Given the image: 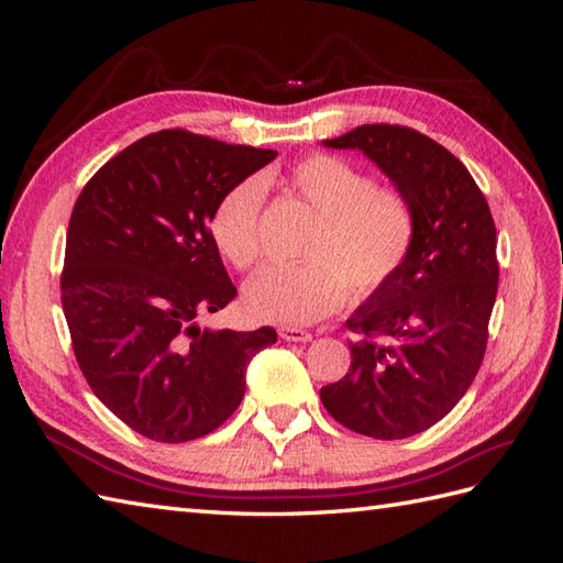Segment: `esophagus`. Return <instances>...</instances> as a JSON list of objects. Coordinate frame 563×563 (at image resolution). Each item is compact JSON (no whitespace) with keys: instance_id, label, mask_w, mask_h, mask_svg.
<instances>
[{"instance_id":"esophagus-1","label":"esophagus","mask_w":563,"mask_h":563,"mask_svg":"<svg viewBox=\"0 0 563 563\" xmlns=\"http://www.w3.org/2000/svg\"><path fill=\"white\" fill-rule=\"evenodd\" d=\"M279 338H284L286 343H310V340H312V333H308V331H300V329H288V327H282V329H279Z\"/></svg>"}]
</instances>
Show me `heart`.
<instances>
[{
	"instance_id": "1",
	"label": "heart",
	"mask_w": 563,
	"mask_h": 563,
	"mask_svg": "<svg viewBox=\"0 0 563 563\" xmlns=\"http://www.w3.org/2000/svg\"><path fill=\"white\" fill-rule=\"evenodd\" d=\"M284 190L317 213L302 246V263L265 267L244 291V310L288 329L310 327L343 308L347 294L364 300L397 275L416 240V213L397 187L373 178L343 157H302L288 168ZM258 178L232 185L211 213L216 249L236 269L261 261Z\"/></svg>"
}]
</instances>
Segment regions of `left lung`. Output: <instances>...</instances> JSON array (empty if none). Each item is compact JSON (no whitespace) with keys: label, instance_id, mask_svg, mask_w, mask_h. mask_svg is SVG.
I'll return each instance as SVG.
<instances>
[{"label":"left lung","instance_id":"8db88e82","mask_svg":"<svg viewBox=\"0 0 563 563\" xmlns=\"http://www.w3.org/2000/svg\"><path fill=\"white\" fill-rule=\"evenodd\" d=\"M335 150H362L411 201L408 258L347 319L352 364L321 387L327 411L373 439L432 428L465 397L482 366L498 294L496 225L465 164L408 126L364 124Z\"/></svg>","mask_w":563,"mask_h":563}]
</instances>
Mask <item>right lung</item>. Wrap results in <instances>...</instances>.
Returning <instances> with one entry per match:
<instances>
[{
    "label": "right lung",
    "mask_w": 563,
    "mask_h": 563,
    "mask_svg": "<svg viewBox=\"0 0 563 563\" xmlns=\"http://www.w3.org/2000/svg\"><path fill=\"white\" fill-rule=\"evenodd\" d=\"M277 157L164 129L84 185L65 242L63 312L93 395L139 434L180 444L242 404L246 366L277 331L201 329L236 296L211 236L232 185Z\"/></svg>",
    "instance_id": "obj_1"
}]
</instances>
